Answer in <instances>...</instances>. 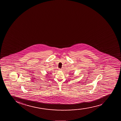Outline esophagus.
Masks as SVG:
<instances>
[{"label": "esophagus", "instance_id": "1", "mask_svg": "<svg viewBox=\"0 0 121 121\" xmlns=\"http://www.w3.org/2000/svg\"><path fill=\"white\" fill-rule=\"evenodd\" d=\"M59 70H61L62 69H59Z\"/></svg>", "mask_w": 121, "mask_h": 121}]
</instances>
